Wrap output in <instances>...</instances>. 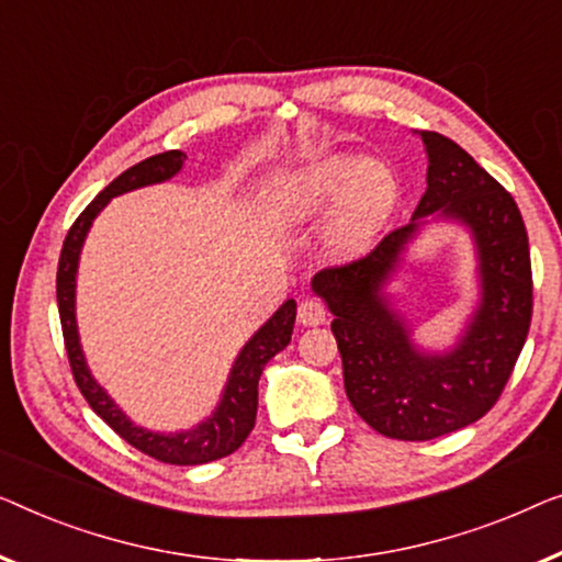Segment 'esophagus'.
Here are the masks:
<instances>
[{
	"label": "esophagus",
	"mask_w": 562,
	"mask_h": 562,
	"mask_svg": "<svg viewBox=\"0 0 562 562\" xmlns=\"http://www.w3.org/2000/svg\"><path fill=\"white\" fill-rule=\"evenodd\" d=\"M326 305L315 297H305L297 307V321L303 323V326H321V323H326Z\"/></svg>",
	"instance_id": "obj_1"
}]
</instances>
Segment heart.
Returning a JSON list of instances; mask_svg holds the SVG:
<instances>
[{"label": "heart", "mask_w": 562, "mask_h": 562, "mask_svg": "<svg viewBox=\"0 0 562 562\" xmlns=\"http://www.w3.org/2000/svg\"><path fill=\"white\" fill-rule=\"evenodd\" d=\"M397 178L390 165L338 149L272 178L267 216L278 228H300L330 212L326 241L330 251L353 257L367 251L392 216Z\"/></svg>", "instance_id": "b5f03b06"}]
</instances>
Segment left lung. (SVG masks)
<instances>
[{"label":"left lung","mask_w":562,"mask_h":562,"mask_svg":"<svg viewBox=\"0 0 562 562\" xmlns=\"http://www.w3.org/2000/svg\"><path fill=\"white\" fill-rule=\"evenodd\" d=\"M428 188L409 224L359 262L321 270L311 288L328 305L346 397L363 423L397 440H432L484 417L507 384L532 318L525 221L512 195L453 139L417 132ZM432 223L467 228L477 257V305L448 350H425L389 284Z\"/></svg>","instance_id":"obj_1"}]
</instances>
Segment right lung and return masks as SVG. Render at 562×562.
Segmentation results:
<instances>
[{
    "instance_id": "right-lung-1",
    "label": "right lung",
    "mask_w": 562,
    "mask_h": 562,
    "mask_svg": "<svg viewBox=\"0 0 562 562\" xmlns=\"http://www.w3.org/2000/svg\"><path fill=\"white\" fill-rule=\"evenodd\" d=\"M183 160L186 155L180 153V149H170V153L147 157V160L124 170L120 178H114L97 199L86 205V211L76 218L66 241H63L55 290H58V313L63 338H66L70 371H74L78 390H81L93 413H97L114 432H120L130 446L142 450V453L172 465H199L234 453V450L247 440L251 428H255L259 376H262L267 361L290 344L297 313L295 300H284L278 311L255 330V336L241 346V351L236 353V359L232 363V371H228L221 400L216 402V407L211 409V415L203 417L201 423H195L193 428L176 432L149 430L130 420V415L116 405L112 394H109L104 386L97 382V376L91 374L76 321L78 262H81V249L86 244V236L91 232L93 221H97L99 213L106 209V203L116 199V195L139 191V188L157 186L176 178L178 172L183 170Z\"/></svg>"
}]
</instances>
